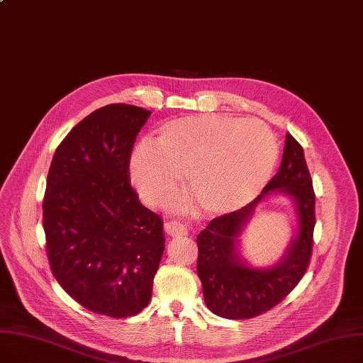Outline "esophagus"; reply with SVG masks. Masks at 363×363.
<instances>
[{"instance_id": "1", "label": "esophagus", "mask_w": 363, "mask_h": 363, "mask_svg": "<svg viewBox=\"0 0 363 363\" xmlns=\"http://www.w3.org/2000/svg\"><path fill=\"white\" fill-rule=\"evenodd\" d=\"M166 233L173 235V238H181V235H186L188 230L182 223H178V220H169V223L164 224Z\"/></svg>"}]
</instances>
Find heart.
Here are the masks:
<instances>
[{
  "mask_svg": "<svg viewBox=\"0 0 363 363\" xmlns=\"http://www.w3.org/2000/svg\"><path fill=\"white\" fill-rule=\"evenodd\" d=\"M277 144L265 124L231 116L203 114L170 120L154 143H140L130 159V177L150 203L163 201L185 184L201 211L225 215L243 208L269 181ZM173 204H182L175 199Z\"/></svg>",
  "mask_w": 363,
  "mask_h": 363,
  "instance_id": "obj_1",
  "label": "heart"
}]
</instances>
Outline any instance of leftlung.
<instances>
[{
    "mask_svg": "<svg viewBox=\"0 0 363 363\" xmlns=\"http://www.w3.org/2000/svg\"><path fill=\"white\" fill-rule=\"evenodd\" d=\"M274 192L293 199L298 228L277 264L255 269L240 255V235L256 204ZM314 223V191L304 151L296 139L286 133L279 172L262 193L245 208L212 219L197 235V273L208 308L220 318L239 320L255 318L277 306L307 270Z\"/></svg>",
    "mask_w": 363,
    "mask_h": 363,
    "instance_id": "obj_1",
    "label": "left lung"
}]
</instances>
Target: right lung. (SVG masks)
I'll return each mask as SVG.
<instances>
[{"label":"right lung","mask_w":363,"mask_h":363,"mask_svg":"<svg viewBox=\"0 0 363 363\" xmlns=\"http://www.w3.org/2000/svg\"><path fill=\"white\" fill-rule=\"evenodd\" d=\"M150 116L111 104L82 120L56 148L43 200L57 283L84 308L116 319L148 306L164 250L163 220L129 179L135 139Z\"/></svg>","instance_id":"obj_1"}]
</instances>
